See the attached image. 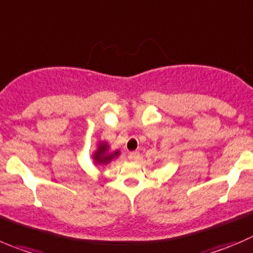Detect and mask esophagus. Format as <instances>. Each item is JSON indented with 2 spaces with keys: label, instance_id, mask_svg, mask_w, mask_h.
<instances>
[{
  "label": "esophagus",
  "instance_id": "obj_1",
  "mask_svg": "<svg viewBox=\"0 0 253 253\" xmlns=\"http://www.w3.org/2000/svg\"><path fill=\"white\" fill-rule=\"evenodd\" d=\"M138 159H140V153L136 152V151H133V152H129L128 153V160H129V161H137Z\"/></svg>",
  "mask_w": 253,
  "mask_h": 253
}]
</instances>
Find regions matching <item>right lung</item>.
Here are the masks:
<instances>
[{"label":"right lung","instance_id":"obj_1","mask_svg":"<svg viewBox=\"0 0 253 253\" xmlns=\"http://www.w3.org/2000/svg\"><path fill=\"white\" fill-rule=\"evenodd\" d=\"M121 155L120 150H111V146L107 141H98L96 150L92 152V160L94 166H107L115 159Z\"/></svg>","mask_w":253,"mask_h":253}]
</instances>
